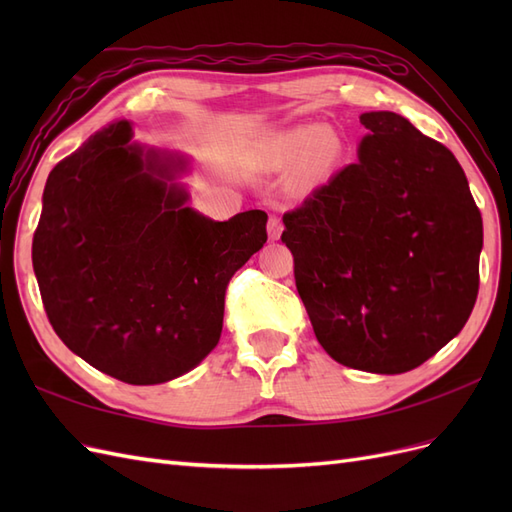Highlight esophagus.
Segmentation results:
<instances>
[{
  "mask_svg": "<svg viewBox=\"0 0 512 512\" xmlns=\"http://www.w3.org/2000/svg\"><path fill=\"white\" fill-rule=\"evenodd\" d=\"M282 220L277 218V215H271L269 218V222H267V232H269V239L271 241H277L280 239V235H282Z\"/></svg>",
  "mask_w": 512,
  "mask_h": 512,
  "instance_id": "esophagus-1",
  "label": "esophagus"
}]
</instances>
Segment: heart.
<instances>
[{
    "label": "heart",
    "mask_w": 512,
    "mask_h": 512,
    "mask_svg": "<svg viewBox=\"0 0 512 512\" xmlns=\"http://www.w3.org/2000/svg\"><path fill=\"white\" fill-rule=\"evenodd\" d=\"M318 141V134L314 130H299L282 136L280 141L275 143V156L277 160H294L299 158L301 153H305L309 147ZM329 145L320 143L318 151H316V160H314V168H322L324 164L329 162Z\"/></svg>",
    "instance_id": "b5f03b06"
}]
</instances>
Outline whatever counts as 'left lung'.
I'll return each instance as SVG.
<instances>
[{
    "instance_id": "8db88e82",
    "label": "left lung",
    "mask_w": 512,
    "mask_h": 512,
    "mask_svg": "<svg viewBox=\"0 0 512 512\" xmlns=\"http://www.w3.org/2000/svg\"><path fill=\"white\" fill-rule=\"evenodd\" d=\"M348 164L284 213L282 241L320 346L371 374H404L468 322L483 218L442 143L397 113H363Z\"/></svg>"
}]
</instances>
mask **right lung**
<instances>
[{"label": "right lung", "mask_w": 512, "mask_h": 512, "mask_svg": "<svg viewBox=\"0 0 512 512\" xmlns=\"http://www.w3.org/2000/svg\"><path fill=\"white\" fill-rule=\"evenodd\" d=\"M111 123L57 162L32 260L46 318L74 354L128 384H160L220 342L228 282L267 241V213L192 211L168 166Z\"/></svg>", "instance_id": "obj_1"}]
</instances>
